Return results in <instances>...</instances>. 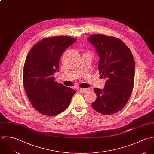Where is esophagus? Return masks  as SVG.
Wrapping results in <instances>:
<instances>
[{"instance_id":"1","label":"esophagus","mask_w":154,"mask_h":154,"mask_svg":"<svg viewBox=\"0 0 154 154\" xmlns=\"http://www.w3.org/2000/svg\"><path fill=\"white\" fill-rule=\"evenodd\" d=\"M78 90L79 91H80L81 92L84 93H87L89 91V89H82V88H79V89H78Z\"/></svg>"}]
</instances>
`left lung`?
Returning a JSON list of instances; mask_svg holds the SVG:
<instances>
[{
	"mask_svg": "<svg viewBox=\"0 0 154 154\" xmlns=\"http://www.w3.org/2000/svg\"><path fill=\"white\" fill-rule=\"evenodd\" d=\"M99 57V74L106 79L103 89H94L97 99L93 108L103 115L122 110L131 94L135 63L130 49L118 38L96 34L88 38Z\"/></svg>",
	"mask_w": 154,
	"mask_h": 154,
	"instance_id": "1",
	"label": "left lung"
}]
</instances>
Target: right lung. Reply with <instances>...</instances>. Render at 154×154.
Returning a JSON list of instances; mask_svg holds the SVG:
<instances>
[{
    "label": "right lung",
    "instance_id": "1",
    "mask_svg": "<svg viewBox=\"0 0 154 154\" xmlns=\"http://www.w3.org/2000/svg\"><path fill=\"white\" fill-rule=\"evenodd\" d=\"M75 41L68 36L45 38L31 48L26 58L23 76L24 89L32 107L43 115L60 114L75 93L53 77L59 71L62 53Z\"/></svg>",
    "mask_w": 154,
    "mask_h": 154
}]
</instances>
